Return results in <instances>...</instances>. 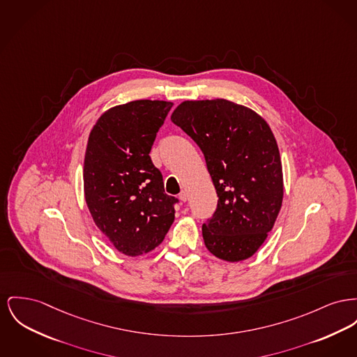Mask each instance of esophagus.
I'll list each match as a JSON object with an SVG mask.
<instances>
[{"instance_id": "obj_1", "label": "esophagus", "mask_w": 357, "mask_h": 357, "mask_svg": "<svg viewBox=\"0 0 357 357\" xmlns=\"http://www.w3.org/2000/svg\"><path fill=\"white\" fill-rule=\"evenodd\" d=\"M188 198H189L188 192H186L185 190H182V191H181V194H179V199H181L182 202H186V201H188Z\"/></svg>"}]
</instances>
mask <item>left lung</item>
Segmentation results:
<instances>
[{
	"label": "left lung",
	"mask_w": 357,
	"mask_h": 357,
	"mask_svg": "<svg viewBox=\"0 0 357 357\" xmlns=\"http://www.w3.org/2000/svg\"><path fill=\"white\" fill-rule=\"evenodd\" d=\"M201 148L218 195L202 225L215 257L241 261L273 228L283 201V172L273 130L256 112L228 100L185 101L171 114Z\"/></svg>",
	"instance_id": "obj_1"
}]
</instances>
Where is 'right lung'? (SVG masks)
Wrapping results in <instances>:
<instances>
[{"label": "right lung", "mask_w": 357, "mask_h": 357, "mask_svg": "<svg viewBox=\"0 0 357 357\" xmlns=\"http://www.w3.org/2000/svg\"><path fill=\"white\" fill-rule=\"evenodd\" d=\"M172 102L137 100L106 110L93 126L84 165L90 214L117 251L155 250L175 218L178 198L165 192L149 152Z\"/></svg>", "instance_id": "1"}]
</instances>
